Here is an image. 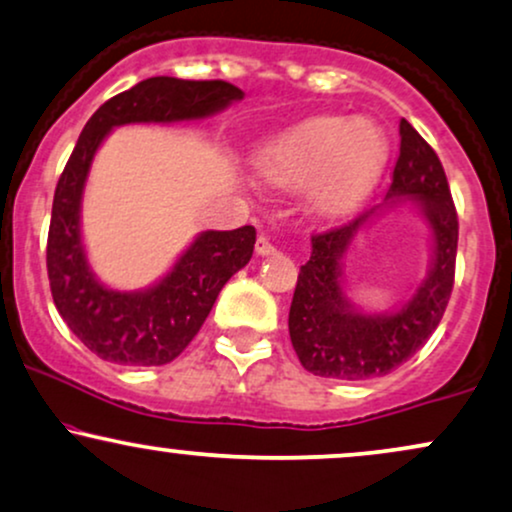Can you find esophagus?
I'll list each match as a JSON object with an SVG mask.
<instances>
[{
	"label": "esophagus",
	"mask_w": 512,
	"mask_h": 512,
	"mask_svg": "<svg viewBox=\"0 0 512 512\" xmlns=\"http://www.w3.org/2000/svg\"><path fill=\"white\" fill-rule=\"evenodd\" d=\"M255 248H257V255H262V257L274 255V252H276L274 243H272V240H269L267 236H260V238H257V245H255Z\"/></svg>",
	"instance_id": "esophagus-1"
}]
</instances>
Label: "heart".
I'll return each mask as SVG.
<instances>
[{
  "instance_id": "obj_1",
  "label": "heart",
  "mask_w": 512,
  "mask_h": 512,
  "mask_svg": "<svg viewBox=\"0 0 512 512\" xmlns=\"http://www.w3.org/2000/svg\"><path fill=\"white\" fill-rule=\"evenodd\" d=\"M389 162V140L377 123L355 116H310L269 140L257 169L279 188H303L315 217L353 212L372 193Z\"/></svg>"
}]
</instances>
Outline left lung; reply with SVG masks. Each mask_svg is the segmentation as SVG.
I'll return each mask as SVG.
<instances>
[{
  "label": "left lung",
  "mask_w": 512,
  "mask_h": 512,
  "mask_svg": "<svg viewBox=\"0 0 512 512\" xmlns=\"http://www.w3.org/2000/svg\"><path fill=\"white\" fill-rule=\"evenodd\" d=\"M400 202L417 205L427 219L434 257L427 279L396 312L365 315L355 310L341 281L348 245L381 207L312 236V255L300 267L288 312L291 343L307 372L341 381L384 377L408 362L439 326L453 291L458 214L439 157L405 119H400V155L384 207Z\"/></svg>",
  "instance_id": "obj_1"
}]
</instances>
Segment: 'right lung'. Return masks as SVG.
Listing matches in <instances>:
<instances>
[{
    "label": "right lung",
    "mask_w": 512,
    "mask_h": 512,
    "mask_svg": "<svg viewBox=\"0 0 512 512\" xmlns=\"http://www.w3.org/2000/svg\"><path fill=\"white\" fill-rule=\"evenodd\" d=\"M236 100H243V90L226 80L155 76L104 102L85 123L54 190L47 276L61 319L102 360L157 367L181 355L224 283L250 262L255 229L200 233L171 272L145 291L107 288L80 240V202L97 147L116 126L205 119Z\"/></svg>",
    "instance_id": "right-lung-1"
}]
</instances>
